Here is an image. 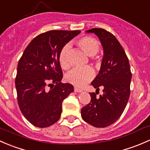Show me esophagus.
I'll use <instances>...</instances> for the list:
<instances>
[{
  "label": "esophagus",
  "instance_id": "1",
  "mask_svg": "<svg viewBox=\"0 0 150 150\" xmlns=\"http://www.w3.org/2000/svg\"><path fill=\"white\" fill-rule=\"evenodd\" d=\"M81 89H79V88H77V87H74V92H81Z\"/></svg>",
  "mask_w": 150,
  "mask_h": 150
}]
</instances>
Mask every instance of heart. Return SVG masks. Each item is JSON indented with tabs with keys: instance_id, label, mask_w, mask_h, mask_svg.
<instances>
[{
	"instance_id": "1",
	"label": "heart",
	"mask_w": 150,
	"mask_h": 150,
	"mask_svg": "<svg viewBox=\"0 0 150 150\" xmlns=\"http://www.w3.org/2000/svg\"><path fill=\"white\" fill-rule=\"evenodd\" d=\"M77 45L88 56L92 57L96 55L100 49L99 42L95 38L89 36L83 37L77 42ZM70 46L66 45L62 48L59 54L58 60L61 68L64 70H68L70 68V62L69 59V52ZM94 71L90 67L83 69H74L71 71L66 76V80L68 83L71 84L77 87H82L92 79Z\"/></svg>"
}]
</instances>
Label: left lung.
I'll use <instances>...</instances> for the list:
<instances>
[{"instance_id": "1", "label": "left lung", "mask_w": 150, "mask_h": 150, "mask_svg": "<svg viewBox=\"0 0 150 150\" xmlns=\"http://www.w3.org/2000/svg\"><path fill=\"white\" fill-rule=\"evenodd\" d=\"M87 33H95L103 48V57L98 74L91 83L103 94L97 97L89 92L91 101L81 110L84 121L98 128L115 123L123 113L130 95L132 72L129 59L115 36L105 29L93 28Z\"/></svg>"}]
</instances>
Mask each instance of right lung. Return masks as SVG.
<instances>
[{"instance_id":"obj_1","label":"right lung","mask_w":150,"mask_h":150,"mask_svg":"<svg viewBox=\"0 0 150 150\" xmlns=\"http://www.w3.org/2000/svg\"><path fill=\"white\" fill-rule=\"evenodd\" d=\"M79 30H51L29 43L18 61L15 85L18 104L26 119L45 128L59 120L62 103L74 92L71 84L61 83L59 54Z\"/></svg>"}]
</instances>
